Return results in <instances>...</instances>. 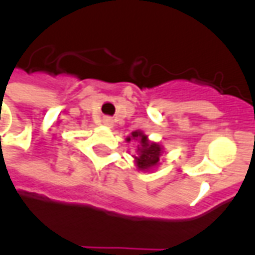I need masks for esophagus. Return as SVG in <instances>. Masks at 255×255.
Returning a JSON list of instances; mask_svg holds the SVG:
<instances>
[{
  "label": "esophagus",
  "instance_id": "obj_1",
  "mask_svg": "<svg viewBox=\"0 0 255 255\" xmlns=\"http://www.w3.org/2000/svg\"><path fill=\"white\" fill-rule=\"evenodd\" d=\"M102 123H104V126H106V127H112L113 126V120H112L111 117H104Z\"/></svg>",
  "mask_w": 255,
  "mask_h": 255
}]
</instances>
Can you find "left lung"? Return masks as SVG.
I'll return each mask as SVG.
<instances>
[{"label":"left lung","mask_w":255,"mask_h":255,"mask_svg":"<svg viewBox=\"0 0 255 255\" xmlns=\"http://www.w3.org/2000/svg\"><path fill=\"white\" fill-rule=\"evenodd\" d=\"M131 140L138 142V154L133 155V158L139 171H151L153 168L160 165L161 155L164 153V147L160 143L149 140L147 135L140 129L131 132V136H128L127 142Z\"/></svg>","instance_id":"1"}]
</instances>
